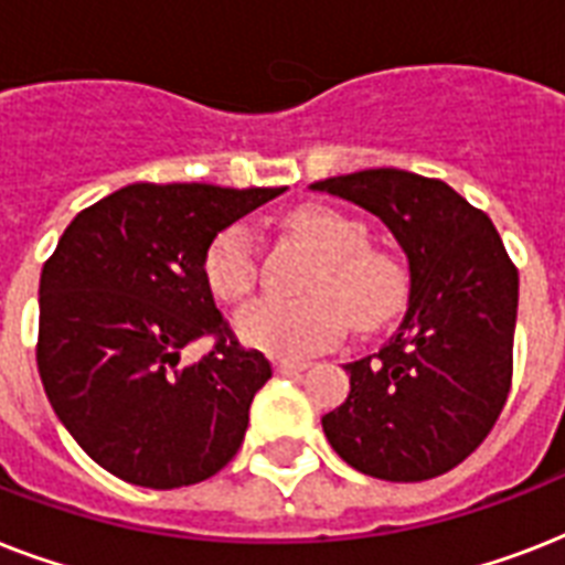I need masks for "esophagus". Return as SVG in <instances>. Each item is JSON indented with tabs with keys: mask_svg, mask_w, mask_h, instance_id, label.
<instances>
[{
	"mask_svg": "<svg viewBox=\"0 0 565 565\" xmlns=\"http://www.w3.org/2000/svg\"><path fill=\"white\" fill-rule=\"evenodd\" d=\"M308 370V363L305 361H275V372L278 375H299V372Z\"/></svg>",
	"mask_w": 565,
	"mask_h": 565,
	"instance_id": "esophagus-1",
	"label": "esophagus"
}]
</instances>
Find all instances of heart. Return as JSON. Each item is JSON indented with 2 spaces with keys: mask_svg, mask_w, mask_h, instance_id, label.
<instances>
[{
  "mask_svg": "<svg viewBox=\"0 0 565 565\" xmlns=\"http://www.w3.org/2000/svg\"><path fill=\"white\" fill-rule=\"evenodd\" d=\"M287 228L319 255L308 281V299H260L239 310L234 331L246 345L278 358L319 352L345 331H375L393 319L404 301V275L393 257L366 246L358 220L331 207L308 204L287 216ZM204 281L225 305L255 290L257 255L246 225H228L204 252Z\"/></svg>",
  "mask_w": 565,
  "mask_h": 565,
  "instance_id": "1",
  "label": "heart"
}]
</instances>
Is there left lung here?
<instances>
[{"mask_svg":"<svg viewBox=\"0 0 565 565\" xmlns=\"http://www.w3.org/2000/svg\"><path fill=\"white\" fill-rule=\"evenodd\" d=\"M310 190L375 213L411 269L402 322L375 354L345 363L352 390L322 416V430L358 472L437 478L481 446L508 402L516 266L490 216L446 181L386 167Z\"/></svg>","mask_w":565,"mask_h":565,"instance_id":"obj_1","label":"left lung"}]
</instances>
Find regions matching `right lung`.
Segmentation results:
<instances>
[{
  "instance_id": "add662e5",
  "label": "right lung",
  "mask_w": 565,
  "mask_h": 565,
  "mask_svg": "<svg viewBox=\"0 0 565 565\" xmlns=\"http://www.w3.org/2000/svg\"><path fill=\"white\" fill-rule=\"evenodd\" d=\"M287 188L128 184L90 204L40 273L38 370L52 411L122 481L175 490L237 455L273 366L213 305L204 252ZM217 340L199 364L180 349Z\"/></svg>"
}]
</instances>
